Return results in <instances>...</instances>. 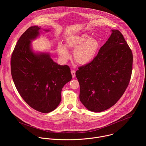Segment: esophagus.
<instances>
[{"label":"esophagus","mask_w":146,"mask_h":146,"mask_svg":"<svg viewBox=\"0 0 146 146\" xmlns=\"http://www.w3.org/2000/svg\"><path fill=\"white\" fill-rule=\"evenodd\" d=\"M71 73H72V77H74L75 76H76V71L75 70H72V72H71Z\"/></svg>","instance_id":"esophagus-1"}]
</instances>
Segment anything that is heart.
<instances>
[{"instance_id":"b5f03b06","label":"heart","mask_w":146,"mask_h":146,"mask_svg":"<svg viewBox=\"0 0 146 146\" xmlns=\"http://www.w3.org/2000/svg\"><path fill=\"white\" fill-rule=\"evenodd\" d=\"M66 46L73 49L74 59L80 65H86L95 56L100 47L99 41L94 38H90L87 34L74 35L67 38ZM58 51L60 56L64 59L69 56L68 51L62 44L58 46Z\"/></svg>"}]
</instances>
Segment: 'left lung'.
Returning <instances> with one entry per match:
<instances>
[{"mask_svg":"<svg viewBox=\"0 0 146 146\" xmlns=\"http://www.w3.org/2000/svg\"><path fill=\"white\" fill-rule=\"evenodd\" d=\"M111 35L90 63L78 67L80 100L89 110L101 112L117 103L131 80L133 55L118 30Z\"/></svg>","mask_w":146,"mask_h":146,"instance_id":"8db88e82","label":"left lung"}]
</instances>
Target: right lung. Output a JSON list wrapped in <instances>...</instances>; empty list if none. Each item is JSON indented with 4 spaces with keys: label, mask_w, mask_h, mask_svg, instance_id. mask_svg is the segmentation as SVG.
<instances>
[{
    "label": "right lung",
    "mask_w": 146,
    "mask_h": 146,
    "mask_svg": "<svg viewBox=\"0 0 146 146\" xmlns=\"http://www.w3.org/2000/svg\"><path fill=\"white\" fill-rule=\"evenodd\" d=\"M40 31L37 26L31 27L21 36L11 55V73L18 92L28 105L47 113L59 105L62 89L72 77L69 66L57 64L47 53L32 51L31 40Z\"/></svg>",
    "instance_id": "right-lung-1"
}]
</instances>
